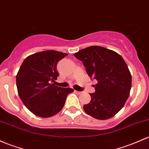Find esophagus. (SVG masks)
Here are the masks:
<instances>
[{
	"mask_svg": "<svg viewBox=\"0 0 149 149\" xmlns=\"http://www.w3.org/2000/svg\"><path fill=\"white\" fill-rule=\"evenodd\" d=\"M75 92L77 93V94H81V93H82L81 92V91H75Z\"/></svg>",
	"mask_w": 149,
	"mask_h": 149,
	"instance_id": "34e87169",
	"label": "esophagus"
}]
</instances>
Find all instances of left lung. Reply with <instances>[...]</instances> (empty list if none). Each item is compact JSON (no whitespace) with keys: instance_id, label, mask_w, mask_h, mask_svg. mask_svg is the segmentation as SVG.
I'll use <instances>...</instances> for the list:
<instances>
[{"instance_id":"1","label":"left lung","mask_w":149,"mask_h":149,"mask_svg":"<svg viewBox=\"0 0 149 149\" xmlns=\"http://www.w3.org/2000/svg\"><path fill=\"white\" fill-rule=\"evenodd\" d=\"M74 56L83 62L94 85L91 100L83 106L86 113L97 120L115 115L125 105L132 88V76L127 63L115 52L99 46L80 50Z\"/></svg>"}]
</instances>
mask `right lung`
<instances>
[{"label": "right lung", "mask_w": 149, "mask_h": 149, "mask_svg": "<svg viewBox=\"0 0 149 149\" xmlns=\"http://www.w3.org/2000/svg\"><path fill=\"white\" fill-rule=\"evenodd\" d=\"M68 54L54 50L30 55L24 60L16 76L18 95L25 107L35 115L49 117L61 110L67 96L73 92L51 83L57 79L58 62Z\"/></svg>", "instance_id": "add662e5"}]
</instances>
